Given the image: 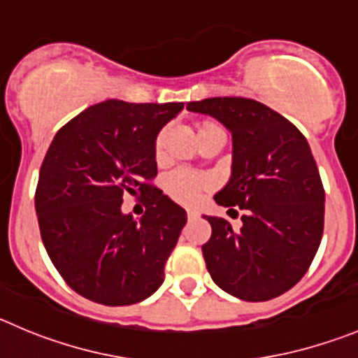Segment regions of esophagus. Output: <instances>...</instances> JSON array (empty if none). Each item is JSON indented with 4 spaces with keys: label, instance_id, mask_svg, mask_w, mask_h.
<instances>
[{
    "label": "esophagus",
    "instance_id": "1",
    "mask_svg": "<svg viewBox=\"0 0 358 358\" xmlns=\"http://www.w3.org/2000/svg\"><path fill=\"white\" fill-rule=\"evenodd\" d=\"M186 215H188L189 220H194V218H197V217H199V211H195V210H188V211H186Z\"/></svg>",
    "mask_w": 358,
    "mask_h": 358
}]
</instances>
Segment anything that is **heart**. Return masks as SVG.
Masks as SVG:
<instances>
[{
    "label": "heart",
    "instance_id": "b5f03b06",
    "mask_svg": "<svg viewBox=\"0 0 358 358\" xmlns=\"http://www.w3.org/2000/svg\"><path fill=\"white\" fill-rule=\"evenodd\" d=\"M213 131H222V129L213 122H199L197 140L201 136ZM164 141H166V129H161L156 134V140H154V157L157 161L163 157ZM211 186H213V182H211L210 177L204 176V173L194 172V170L179 169L164 177V192H166V195L176 202H179V204H186V206L197 202L202 194L210 192Z\"/></svg>",
    "mask_w": 358,
    "mask_h": 358
}]
</instances>
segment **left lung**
Returning <instances> with one entry per match:
<instances>
[{
	"label": "left lung",
	"mask_w": 358,
	"mask_h": 358,
	"mask_svg": "<svg viewBox=\"0 0 358 358\" xmlns=\"http://www.w3.org/2000/svg\"><path fill=\"white\" fill-rule=\"evenodd\" d=\"M186 109L224 123L233 134V173L215 202L243 211L238 231L206 217L208 273L243 301H268L305 276L324 229V188L301 131L280 113L242 96L206 98Z\"/></svg>",
	"instance_id": "8db88e82"
}]
</instances>
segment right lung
Returning a JSON list of instances; mask_svg holds the SVG:
<instances>
[{
    "mask_svg": "<svg viewBox=\"0 0 358 358\" xmlns=\"http://www.w3.org/2000/svg\"><path fill=\"white\" fill-rule=\"evenodd\" d=\"M182 102L106 100L69 120L53 138L36 188L41 238L62 280L107 306L143 301L161 287L186 211L152 185L154 140ZM140 193V223L121 213Z\"/></svg>",
    "mask_w": 358,
    "mask_h": 358,
    "instance_id": "obj_1",
    "label": "right lung"
}]
</instances>
